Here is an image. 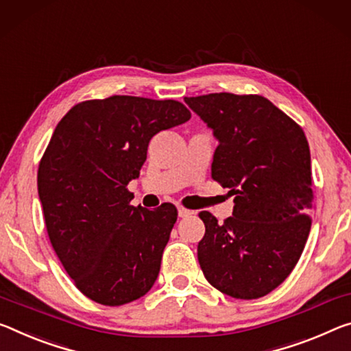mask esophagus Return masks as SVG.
I'll return each mask as SVG.
<instances>
[{
	"mask_svg": "<svg viewBox=\"0 0 351 351\" xmlns=\"http://www.w3.org/2000/svg\"><path fill=\"white\" fill-rule=\"evenodd\" d=\"M193 214V210H191V209H186L184 206H178V215L181 217V219H186V217H191Z\"/></svg>",
	"mask_w": 351,
	"mask_h": 351,
	"instance_id": "34e87169",
	"label": "esophagus"
}]
</instances>
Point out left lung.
<instances>
[{
	"label": "left lung",
	"instance_id": "obj_1",
	"mask_svg": "<svg viewBox=\"0 0 351 351\" xmlns=\"http://www.w3.org/2000/svg\"><path fill=\"white\" fill-rule=\"evenodd\" d=\"M219 141L210 173L234 195L219 223L202 210L198 263L210 285L232 298L264 297L291 275L314 210L311 153L302 128L261 95L184 98Z\"/></svg>",
	"mask_w": 351,
	"mask_h": 351
}]
</instances>
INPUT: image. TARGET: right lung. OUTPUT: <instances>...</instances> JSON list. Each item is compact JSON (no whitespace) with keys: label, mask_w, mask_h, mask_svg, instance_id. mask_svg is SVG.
<instances>
[{"label":"right lung","mask_w":351,"mask_h":351,"mask_svg":"<svg viewBox=\"0 0 351 351\" xmlns=\"http://www.w3.org/2000/svg\"><path fill=\"white\" fill-rule=\"evenodd\" d=\"M189 119L175 99L114 95L73 106L56 126L38 164V198L56 254L93 302L120 306L153 287L178 210L136 208L126 186L152 137Z\"/></svg>","instance_id":"obj_1"}]
</instances>
